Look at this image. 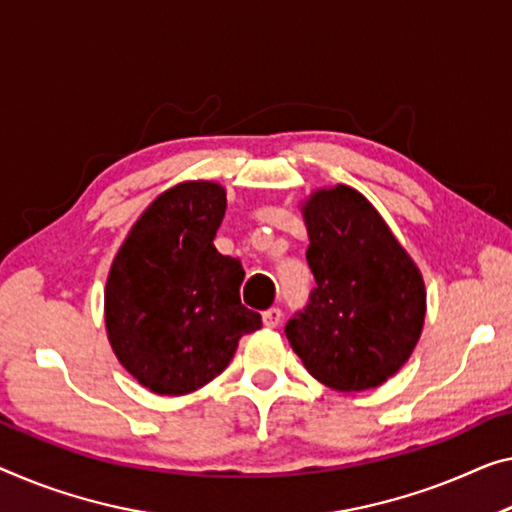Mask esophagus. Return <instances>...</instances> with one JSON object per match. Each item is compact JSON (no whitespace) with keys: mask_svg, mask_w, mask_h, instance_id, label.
I'll return each mask as SVG.
<instances>
[{"mask_svg":"<svg viewBox=\"0 0 512 512\" xmlns=\"http://www.w3.org/2000/svg\"><path fill=\"white\" fill-rule=\"evenodd\" d=\"M280 319H282L280 308H269L262 312V322H264V326H269V329H276V326L280 324Z\"/></svg>","mask_w":512,"mask_h":512,"instance_id":"1","label":"esophagus"}]
</instances>
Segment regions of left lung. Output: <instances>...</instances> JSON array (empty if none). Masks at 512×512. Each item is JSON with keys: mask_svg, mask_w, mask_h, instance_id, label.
<instances>
[{"mask_svg": "<svg viewBox=\"0 0 512 512\" xmlns=\"http://www.w3.org/2000/svg\"><path fill=\"white\" fill-rule=\"evenodd\" d=\"M317 287L285 326L305 370L342 393L393 377L421 338L425 282L379 211L338 183L301 204Z\"/></svg>", "mask_w": 512, "mask_h": 512, "instance_id": "obj_1", "label": "left lung"}]
</instances>
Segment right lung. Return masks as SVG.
<instances>
[{
	"mask_svg": "<svg viewBox=\"0 0 512 512\" xmlns=\"http://www.w3.org/2000/svg\"><path fill=\"white\" fill-rule=\"evenodd\" d=\"M225 209L220 183H177L135 220L110 266L105 331L119 363L151 393L209 384L241 335L262 326L259 312L241 305V262L213 246Z\"/></svg>",
	"mask_w": 512,
	"mask_h": 512,
	"instance_id": "right-lung-1",
	"label": "right lung"
}]
</instances>
